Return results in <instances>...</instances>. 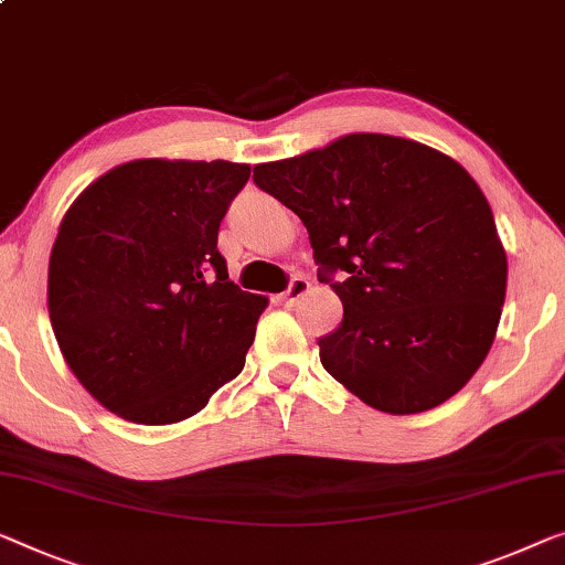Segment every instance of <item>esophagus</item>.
I'll use <instances>...</instances> for the list:
<instances>
[{
	"label": "esophagus",
	"instance_id": "obj_1",
	"mask_svg": "<svg viewBox=\"0 0 565 565\" xmlns=\"http://www.w3.org/2000/svg\"><path fill=\"white\" fill-rule=\"evenodd\" d=\"M307 291H309V281L301 279V276H297V279H291L289 289H286L279 299H281L284 307H294L301 297H305Z\"/></svg>",
	"mask_w": 565,
	"mask_h": 565
}]
</instances>
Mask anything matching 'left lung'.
I'll return each mask as SVG.
<instances>
[{"instance_id":"obj_1","label":"left lung","mask_w":565,"mask_h":565,"mask_svg":"<svg viewBox=\"0 0 565 565\" xmlns=\"http://www.w3.org/2000/svg\"><path fill=\"white\" fill-rule=\"evenodd\" d=\"M309 233L342 324L319 340L337 383L377 411L420 414L469 383L498 334L508 256L471 174L420 141L344 134L254 167Z\"/></svg>"}]
</instances>
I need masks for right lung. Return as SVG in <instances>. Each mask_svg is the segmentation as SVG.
Here are the masks:
<instances>
[{"label":"right lung","instance_id":"right-lung-1","mask_svg":"<svg viewBox=\"0 0 565 565\" xmlns=\"http://www.w3.org/2000/svg\"><path fill=\"white\" fill-rule=\"evenodd\" d=\"M248 177L225 159H134L63 215L50 324L83 388L124 420L195 416L246 365L268 299L228 281L217 228Z\"/></svg>","mask_w":565,"mask_h":565}]
</instances>
